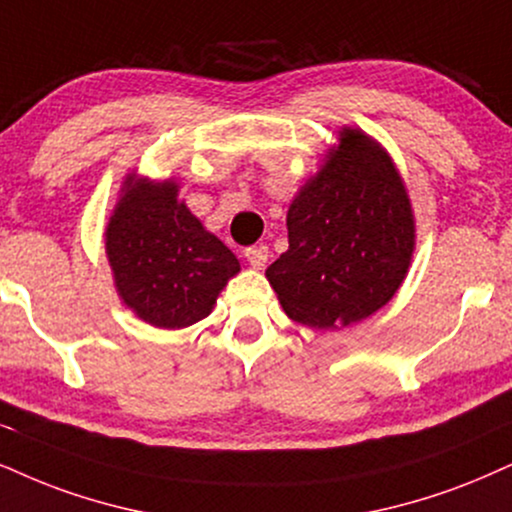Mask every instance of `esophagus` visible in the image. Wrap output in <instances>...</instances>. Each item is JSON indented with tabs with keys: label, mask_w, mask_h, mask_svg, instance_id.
Masks as SVG:
<instances>
[{
	"label": "esophagus",
	"mask_w": 512,
	"mask_h": 512,
	"mask_svg": "<svg viewBox=\"0 0 512 512\" xmlns=\"http://www.w3.org/2000/svg\"><path fill=\"white\" fill-rule=\"evenodd\" d=\"M244 256H246V261H249L251 268L261 270L268 261V246H249V249L244 251Z\"/></svg>",
	"instance_id": "34e87169"
}]
</instances>
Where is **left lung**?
I'll return each mask as SVG.
<instances>
[{
  "instance_id": "1",
  "label": "left lung",
  "mask_w": 512,
  "mask_h": 512,
  "mask_svg": "<svg viewBox=\"0 0 512 512\" xmlns=\"http://www.w3.org/2000/svg\"><path fill=\"white\" fill-rule=\"evenodd\" d=\"M287 230L289 249L266 277L289 318L315 330H339L380 311L413 261L406 182L387 149L349 125L296 192Z\"/></svg>"
}]
</instances>
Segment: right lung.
<instances>
[{"instance_id": "1", "label": "right lung", "mask_w": 512, "mask_h": 512, "mask_svg": "<svg viewBox=\"0 0 512 512\" xmlns=\"http://www.w3.org/2000/svg\"><path fill=\"white\" fill-rule=\"evenodd\" d=\"M173 178L149 180L132 170L104 230L118 299L144 323L180 330L216 306L239 261L178 197Z\"/></svg>"}]
</instances>
